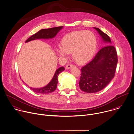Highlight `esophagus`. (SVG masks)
Wrapping results in <instances>:
<instances>
[{
	"label": "esophagus",
	"instance_id": "34e87169",
	"mask_svg": "<svg viewBox=\"0 0 134 134\" xmlns=\"http://www.w3.org/2000/svg\"><path fill=\"white\" fill-rule=\"evenodd\" d=\"M74 66H75V65H74L70 64H68V65H66V68L67 69H70V68H71V67H74Z\"/></svg>",
	"mask_w": 134,
	"mask_h": 134
}]
</instances>
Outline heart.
Returning a JSON list of instances; mask_svg holds the SVG:
<instances>
[{
  "label": "heart",
  "instance_id": "1",
  "mask_svg": "<svg viewBox=\"0 0 134 134\" xmlns=\"http://www.w3.org/2000/svg\"><path fill=\"white\" fill-rule=\"evenodd\" d=\"M97 42L96 36L91 31L81 30L70 32L61 40V46L56 49L57 54L66 58L72 53L74 59L82 64L90 60L96 51Z\"/></svg>",
  "mask_w": 134,
  "mask_h": 134
}]
</instances>
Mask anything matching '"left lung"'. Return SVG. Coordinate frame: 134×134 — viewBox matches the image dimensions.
<instances>
[{"mask_svg":"<svg viewBox=\"0 0 134 134\" xmlns=\"http://www.w3.org/2000/svg\"><path fill=\"white\" fill-rule=\"evenodd\" d=\"M106 43L93 59L81 69L80 89L87 93H95L104 89L114 77L118 58L116 49L107 34L94 27Z\"/></svg>","mask_w":134,"mask_h":134,"instance_id":"1","label":"left lung"}]
</instances>
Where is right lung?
Listing matches in <instances>:
<instances>
[{
	"label": "right lung",
	"instance_id": "1",
	"mask_svg": "<svg viewBox=\"0 0 134 134\" xmlns=\"http://www.w3.org/2000/svg\"><path fill=\"white\" fill-rule=\"evenodd\" d=\"M62 28H63V26H58V27H52L49 29H42L40 30L38 32H37V33H36L35 34L30 36L25 41V43H27L32 40H37V39L52 38L56 35L58 32L60 30H62ZM64 70H65V68L64 67H60L59 68H58L56 70L52 80L46 86L42 88H35L32 87H30V88L34 92L38 93L47 94V93H49L54 92L57 88V85L58 83V76L60 74V73L63 71Z\"/></svg>",
	"mask_w": 134,
	"mask_h": 134
}]
</instances>
